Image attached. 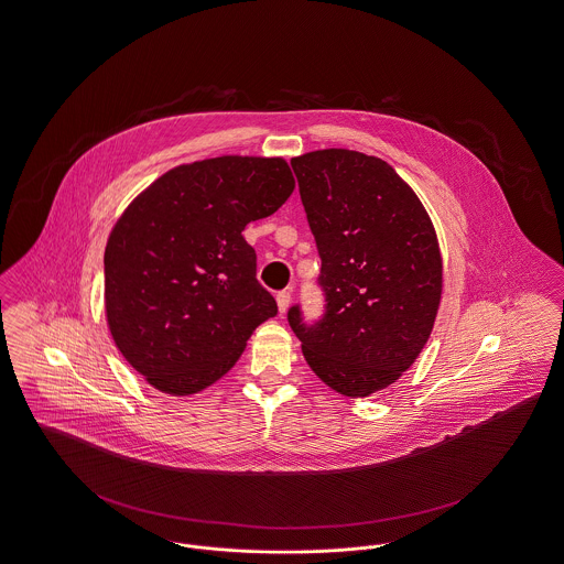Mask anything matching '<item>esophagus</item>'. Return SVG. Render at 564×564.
Instances as JSON below:
<instances>
[{"mask_svg": "<svg viewBox=\"0 0 564 564\" xmlns=\"http://www.w3.org/2000/svg\"><path fill=\"white\" fill-rule=\"evenodd\" d=\"M275 301H278V310H280V312H286L289 305H291V293H289V291H280V293L275 295Z\"/></svg>", "mask_w": 564, "mask_h": 564, "instance_id": "obj_1", "label": "esophagus"}]
</instances>
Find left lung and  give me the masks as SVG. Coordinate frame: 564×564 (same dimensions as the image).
<instances>
[{
	"label": "left lung",
	"instance_id": "left-lung-1",
	"mask_svg": "<svg viewBox=\"0 0 564 564\" xmlns=\"http://www.w3.org/2000/svg\"><path fill=\"white\" fill-rule=\"evenodd\" d=\"M321 254L325 316L289 323L327 387L366 398L393 384L432 334L443 259L434 225L413 188L380 158L318 150L291 160Z\"/></svg>",
	"mask_w": 564,
	"mask_h": 564
}]
</instances>
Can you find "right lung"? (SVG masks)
Returning <instances> with one entry per match:
<instances>
[{
	"label": "right lung",
	"mask_w": 564,
	"mask_h": 564,
	"mask_svg": "<svg viewBox=\"0 0 564 564\" xmlns=\"http://www.w3.org/2000/svg\"><path fill=\"white\" fill-rule=\"evenodd\" d=\"M293 189L284 158L220 155L166 171L119 216L105 250L107 323L153 389H207L278 314L241 232Z\"/></svg>",
	"instance_id": "add662e5"
}]
</instances>
